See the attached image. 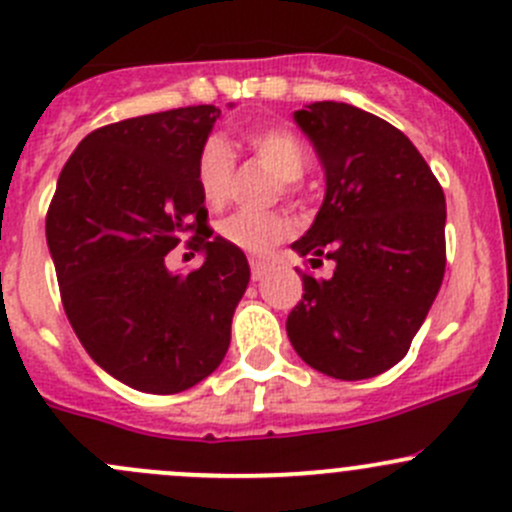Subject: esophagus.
<instances>
[{
  "instance_id": "obj_1",
  "label": "esophagus",
  "mask_w": 512,
  "mask_h": 512,
  "mask_svg": "<svg viewBox=\"0 0 512 512\" xmlns=\"http://www.w3.org/2000/svg\"><path fill=\"white\" fill-rule=\"evenodd\" d=\"M250 270H252V280L257 282V280H262L267 272H270V265H267V262H262V260H252Z\"/></svg>"
}]
</instances>
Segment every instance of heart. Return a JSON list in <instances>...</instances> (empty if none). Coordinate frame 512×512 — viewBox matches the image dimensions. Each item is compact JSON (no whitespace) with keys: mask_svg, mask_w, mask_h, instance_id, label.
<instances>
[{"mask_svg":"<svg viewBox=\"0 0 512 512\" xmlns=\"http://www.w3.org/2000/svg\"><path fill=\"white\" fill-rule=\"evenodd\" d=\"M247 146L277 180H282V193H297V180L307 173L309 153L292 131L280 126L255 128L247 133ZM235 175V151L223 136H208L195 158V180L205 203L223 205L230 195ZM220 237L240 250L262 255L277 242L287 240L294 232L292 218L285 213H250L237 210L218 225Z\"/></svg>","mask_w":512,"mask_h":512,"instance_id":"heart-1","label":"heart"}]
</instances>
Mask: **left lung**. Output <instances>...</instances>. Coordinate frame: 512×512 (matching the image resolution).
<instances>
[{
  "label": "left lung",
  "mask_w": 512,
  "mask_h": 512,
  "mask_svg": "<svg viewBox=\"0 0 512 512\" xmlns=\"http://www.w3.org/2000/svg\"><path fill=\"white\" fill-rule=\"evenodd\" d=\"M324 165L327 193L299 255L334 262L329 280L302 272L287 317L294 352L342 381L371 379L404 359L446 272V198L414 143L349 103L294 113Z\"/></svg>",
  "instance_id": "8db88e82"
}]
</instances>
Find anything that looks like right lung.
<instances>
[{
  "mask_svg": "<svg viewBox=\"0 0 512 512\" xmlns=\"http://www.w3.org/2000/svg\"><path fill=\"white\" fill-rule=\"evenodd\" d=\"M220 118L185 106L91 131L56 183L46 242L64 312L91 359L146 394H178L213 374L250 282L240 247L213 237L195 158ZM185 234L206 262L170 273Z\"/></svg>",
  "mask_w": 512,
  "mask_h": 512,
  "instance_id": "obj_1",
  "label": "right lung"
}]
</instances>
